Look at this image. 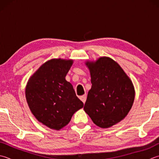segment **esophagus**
<instances>
[{
  "mask_svg": "<svg viewBox=\"0 0 159 159\" xmlns=\"http://www.w3.org/2000/svg\"><path fill=\"white\" fill-rule=\"evenodd\" d=\"M86 98H87L86 94H85V95H83V96H80V100L82 101V102H83V103H85V102Z\"/></svg>",
  "mask_w": 159,
  "mask_h": 159,
  "instance_id": "esophagus-1",
  "label": "esophagus"
}]
</instances>
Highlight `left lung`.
Here are the masks:
<instances>
[{
    "label": "left lung",
    "mask_w": 159,
    "mask_h": 159,
    "mask_svg": "<svg viewBox=\"0 0 159 159\" xmlns=\"http://www.w3.org/2000/svg\"><path fill=\"white\" fill-rule=\"evenodd\" d=\"M92 88L84 110L96 125L107 128L125 118L134 100V89L120 65L108 57L88 61Z\"/></svg>",
    "instance_id": "obj_1"
}]
</instances>
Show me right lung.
I'll return each instance as SVG.
<instances>
[{
  "instance_id": "obj_1",
  "label": "right lung",
  "mask_w": 159,
  "mask_h": 159,
  "mask_svg": "<svg viewBox=\"0 0 159 159\" xmlns=\"http://www.w3.org/2000/svg\"><path fill=\"white\" fill-rule=\"evenodd\" d=\"M73 61L52 59L40 66L28 80L25 96L32 113L51 129L67 125L83 107L71 84L65 80Z\"/></svg>"
}]
</instances>
